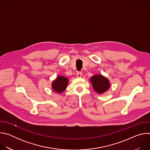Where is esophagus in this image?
Segmentation results:
<instances>
[{
  "instance_id": "1",
  "label": "esophagus",
  "mask_w": 150,
  "mask_h": 150,
  "mask_svg": "<svg viewBox=\"0 0 150 150\" xmlns=\"http://www.w3.org/2000/svg\"><path fill=\"white\" fill-rule=\"evenodd\" d=\"M76 75H77V76H78V78H81V77L82 76V72H78L76 73Z\"/></svg>"
}]
</instances>
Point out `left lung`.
Masks as SVG:
<instances>
[{
	"instance_id": "obj_1",
	"label": "left lung",
	"mask_w": 150,
	"mask_h": 150,
	"mask_svg": "<svg viewBox=\"0 0 150 150\" xmlns=\"http://www.w3.org/2000/svg\"><path fill=\"white\" fill-rule=\"evenodd\" d=\"M93 89L98 94H103L110 88V82L109 79L100 74L93 75L90 78Z\"/></svg>"
}]
</instances>
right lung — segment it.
<instances>
[{
  "label": "right lung",
  "instance_id": "1",
  "mask_svg": "<svg viewBox=\"0 0 150 150\" xmlns=\"http://www.w3.org/2000/svg\"><path fill=\"white\" fill-rule=\"evenodd\" d=\"M68 82V78L62 75H59L52 82V87L56 93H62L66 90Z\"/></svg>",
  "mask_w": 150,
  "mask_h": 150
}]
</instances>
